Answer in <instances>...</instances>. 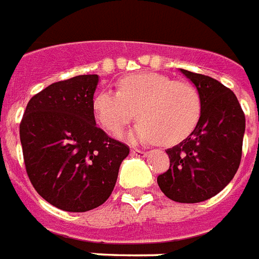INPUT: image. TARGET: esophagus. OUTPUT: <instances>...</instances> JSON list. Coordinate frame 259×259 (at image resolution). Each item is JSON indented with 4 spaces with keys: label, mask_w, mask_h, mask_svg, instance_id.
Segmentation results:
<instances>
[{
    "label": "esophagus",
    "mask_w": 259,
    "mask_h": 259,
    "mask_svg": "<svg viewBox=\"0 0 259 259\" xmlns=\"http://www.w3.org/2000/svg\"><path fill=\"white\" fill-rule=\"evenodd\" d=\"M133 156H145L147 155V151H141V149H132L130 152Z\"/></svg>",
    "instance_id": "34e87169"
}]
</instances>
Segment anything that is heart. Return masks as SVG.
<instances>
[{
    "label": "heart",
    "instance_id": "heart-1",
    "mask_svg": "<svg viewBox=\"0 0 259 259\" xmlns=\"http://www.w3.org/2000/svg\"><path fill=\"white\" fill-rule=\"evenodd\" d=\"M96 121L118 137L137 111L141 118L130 138L143 143L160 140L172 145L195 129L201 116L198 91L186 81H172L160 73H133L118 81V92L102 91L94 99Z\"/></svg>",
    "mask_w": 259,
    "mask_h": 259
}]
</instances>
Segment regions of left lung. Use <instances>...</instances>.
I'll list each match as a JSON object with an SVG mask.
<instances>
[{
	"instance_id": "left-lung-1",
	"label": "left lung",
	"mask_w": 259,
	"mask_h": 259,
	"mask_svg": "<svg viewBox=\"0 0 259 259\" xmlns=\"http://www.w3.org/2000/svg\"><path fill=\"white\" fill-rule=\"evenodd\" d=\"M179 70L200 94L201 116L189 137L165 151L169 168L157 177V185L169 200L195 204L220 193L235 177L246 119L235 94L222 82Z\"/></svg>"
}]
</instances>
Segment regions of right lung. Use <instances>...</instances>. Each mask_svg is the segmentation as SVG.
I'll return each instance as SVG.
<instances>
[{
	"mask_svg": "<svg viewBox=\"0 0 259 259\" xmlns=\"http://www.w3.org/2000/svg\"><path fill=\"white\" fill-rule=\"evenodd\" d=\"M98 74L51 84L27 104L20 123L27 174L47 202L66 212H87L111 195L125 144L96 126Z\"/></svg>",
	"mask_w": 259,
	"mask_h": 259,
	"instance_id": "add662e5",
	"label": "right lung"
}]
</instances>
